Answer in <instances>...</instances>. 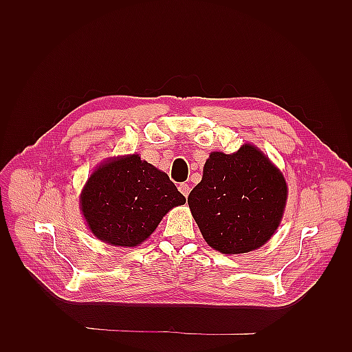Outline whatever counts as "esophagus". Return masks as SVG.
Instances as JSON below:
<instances>
[{
	"mask_svg": "<svg viewBox=\"0 0 352 352\" xmlns=\"http://www.w3.org/2000/svg\"><path fill=\"white\" fill-rule=\"evenodd\" d=\"M179 190H180V192H182V195L186 198V197L189 195L190 188H189L188 184H180V185H179Z\"/></svg>",
	"mask_w": 352,
	"mask_h": 352,
	"instance_id": "34e87169",
	"label": "esophagus"
}]
</instances>
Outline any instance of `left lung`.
<instances>
[{
  "instance_id": "8db88e82",
  "label": "left lung",
  "mask_w": 352,
  "mask_h": 352,
  "mask_svg": "<svg viewBox=\"0 0 352 352\" xmlns=\"http://www.w3.org/2000/svg\"><path fill=\"white\" fill-rule=\"evenodd\" d=\"M283 175L257 148L211 153L188 204L211 248L243 254L260 248L278 229L286 204Z\"/></svg>"
}]
</instances>
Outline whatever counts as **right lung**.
I'll return each mask as SVG.
<instances>
[{"label":"right lung","instance_id":"obj_1","mask_svg":"<svg viewBox=\"0 0 352 352\" xmlns=\"http://www.w3.org/2000/svg\"><path fill=\"white\" fill-rule=\"evenodd\" d=\"M185 201L164 172L133 154L110 160L95 170L83 188L80 208L98 239L136 247L170 208Z\"/></svg>","mask_w":352,"mask_h":352}]
</instances>
